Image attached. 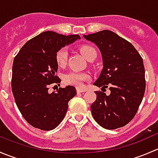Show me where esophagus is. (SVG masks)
Listing matches in <instances>:
<instances>
[{
	"mask_svg": "<svg viewBox=\"0 0 158 158\" xmlns=\"http://www.w3.org/2000/svg\"><path fill=\"white\" fill-rule=\"evenodd\" d=\"M85 89H82V88H76V92L77 93H81V92H85Z\"/></svg>",
	"mask_w": 158,
	"mask_h": 158,
	"instance_id": "obj_1",
	"label": "esophagus"
}]
</instances>
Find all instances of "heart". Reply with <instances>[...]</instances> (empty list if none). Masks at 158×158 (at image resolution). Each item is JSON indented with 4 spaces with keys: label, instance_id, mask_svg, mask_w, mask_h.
I'll return each instance as SVG.
<instances>
[{
    "label": "heart",
    "instance_id": "b5f03b06",
    "mask_svg": "<svg viewBox=\"0 0 158 158\" xmlns=\"http://www.w3.org/2000/svg\"><path fill=\"white\" fill-rule=\"evenodd\" d=\"M80 52L84 57L89 60L93 56H96V50L94 47L89 45H84L80 47ZM68 58L67 49L63 47L60 48L56 53V61L60 66L66 64ZM89 79V75L85 73L77 71H70L63 76V82L67 85H73L76 86H81L85 81Z\"/></svg>",
    "mask_w": 158,
    "mask_h": 158
}]
</instances>
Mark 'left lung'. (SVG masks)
Wrapping results in <instances>:
<instances>
[{
    "mask_svg": "<svg viewBox=\"0 0 158 158\" xmlns=\"http://www.w3.org/2000/svg\"><path fill=\"white\" fill-rule=\"evenodd\" d=\"M101 52L103 69L94 85L108 88L109 95L96 91V100L91 105L95 122L113 130L132 120L145 91L143 59L131 43L110 30L84 35Z\"/></svg>",
    "mask_w": 158,
    "mask_h": 158,
    "instance_id": "left-lung-1",
    "label": "left lung"
}]
</instances>
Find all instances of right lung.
Segmentation results:
<instances>
[{
    "instance_id": "add662e5",
    "label": "right lung",
    "mask_w": 158,
    "mask_h": 158,
    "mask_svg": "<svg viewBox=\"0 0 158 158\" xmlns=\"http://www.w3.org/2000/svg\"><path fill=\"white\" fill-rule=\"evenodd\" d=\"M80 39L79 35L65 36L53 31L43 32L28 40L14 60L11 87L16 104L25 120L36 128L49 131L64 118L68 102L76 95L67 85L48 92L50 84L61 80L56 53L62 47Z\"/></svg>"
}]
</instances>
